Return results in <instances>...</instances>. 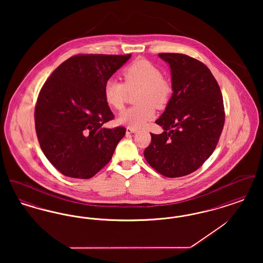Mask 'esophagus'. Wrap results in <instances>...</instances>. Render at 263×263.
I'll return each mask as SVG.
<instances>
[{"mask_svg":"<svg viewBox=\"0 0 263 263\" xmlns=\"http://www.w3.org/2000/svg\"><path fill=\"white\" fill-rule=\"evenodd\" d=\"M136 132H137V129H135V128H132V127H127V128H126V133H127V134L136 133Z\"/></svg>","mask_w":263,"mask_h":263,"instance_id":"1","label":"esophagus"}]
</instances>
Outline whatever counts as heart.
<instances>
[{
	"mask_svg": "<svg viewBox=\"0 0 263 263\" xmlns=\"http://www.w3.org/2000/svg\"><path fill=\"white\" fill-rule=\"evenodd\" d=\"M123 83L109 80L106 82L103 95L106 103L114 110L121 111L125 106L128 91L139 89L135 105L122 113L118 122L132 128H141L155 117V107L163 108L171 99L173 87L163 78L162 71L147 59H138L121 71Z\"/></svg>",
	"mask_w": 263,
	"mask_h": 263,
	"instance_id": "obj_1",
	"label": "heart"
}]
</instances>
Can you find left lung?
I'll return each mask as SVG.
<instances>
[{
	"label": "left lung",
	"mask_w": 263,
	"mask_h": 263,
	"mask_svg": "<svg viewBox=\"0 0 263 263\" xmlns=\"http://www.w3.org/2000/svg\"><path fill=\"white\" fill-rule=\"evenodd\" d=\"M170 64L174 93L156 121L162 134L151 133L144 157L166 177H180L197 171L212 155L225 124L220 87L209 68L180 53H160Z\"/></svg>",
	"instance_id": "8db88e82"
}]
</instances>
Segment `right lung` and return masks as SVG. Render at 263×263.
<instances>
[{
    "label": "right lung",
    "mask_w": 263,
    "mask_h": 263,
    "mask_svg": "<svg viewBox=\"0 0 263 263\" xmlns=\"http://www.w3.org/2000/svg\"><path fill=\"white\" fill-rule=\"evenodd\" d=\"M130 57L78 54L59 65L40 89L34 109L38 142L62 175L88 179L111 160L126 129L102 127L114 118L103 89Z\"/></svg>",
    "instance_id": "obj_1"
}]
</instances>
